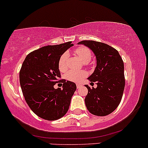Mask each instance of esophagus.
I'll list each match as a JSON object with an SVG mask.
<instances>
[{"label":"esophagus","mask_w":148,"mask_h":148,"mask_svg":"<svg viewBox=\"0 0 148 148\" xmlns=\"http://www.w3.org/2000/svg\"><path fill=\"white\" fill-rule=\"evenodd\" d=\"M80 87H81V85H80V84H76V88H79Z\"/></svg>","instance_id":"1"}]
</instances>
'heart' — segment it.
Listing matches in <instances>:
<instances>
[{
    "mask_svg": "<svg viewBox=\"0 0 148 148\" xmlns=\"http://www.w3.org/2000/svg\"><path fill=\"white\" fill-rule=\"evenodd\" d=\"M74 53L78 56V57L82 60L85 63L90 62L92 58V53L89 49L86 47H79L74 49ZM69 57L68 52H64L60 56V58L58 60V68L60 72H64L67 68V59ZM86 76V73L84 71H76L70 70L68 71L64 77L68 81H72V82L78 83L81 81V79H84Z\"/></svg>",
    "mask_w": 148,
    "mask_h": 148,
    "instance_id": "obj_1",
    "label": "heart"
}]
</instances>
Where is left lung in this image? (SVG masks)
<instances>
[{"label":"left lung","mask_w":148,"mask_h":148,"mask_svg":"<svg viewBox=\"0 0 148 148\" xmlns=\"http://www.w3.org/2000/svg\"><path fill=\"white\" fill-rule=\"evenodd\" d=\"M79 44L90 49L97 59L96 68L88 79L91 84L95 82L97 87L85 86L88 90L86 106L92 114L105 116L116 109L123 97L125 85L123 60L116 49L105 43L84 40Z\"/></svg>","instance_id":"left-lung-1"}]
</instances>
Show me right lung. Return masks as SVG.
Returning a JSON list of instances; mask_svg holds the SVG:
<instances>
[{
    "mask_svg": "<svg viewBox=\"0 0 148 148\" xmlns=\"http://www.w3.org/2000/svg\"><path fill=\"white\" fill-rule=\"evenodd\" d=\"M71 43L49 45L33 51L25 57L20 69V85L25 101L37 116L45 120H56L63 117L76 90L74 83L59 80V58L72 47ZM59 82L63 89H55L53 86Z\"/></svg>",
    "mask_w": 148,
    "mask_h": 148,
    "instance_id": "obj_1",
    "label": "right lung"
}]
</instances>
